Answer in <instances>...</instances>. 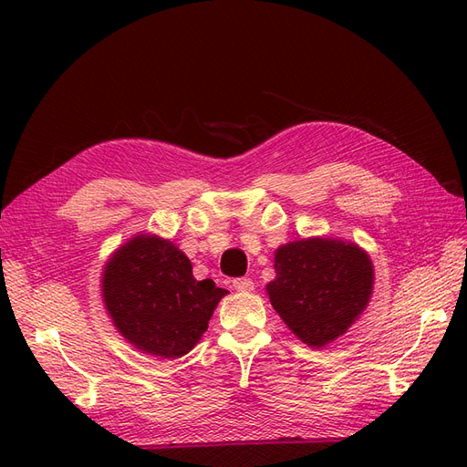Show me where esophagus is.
Instances as JSON below:
<instances>
[{"label":"esophagus","instance_id":"1","mask_svg":"<svg viewBox=\"0 0 467 467\" xmlns=\"http://www.w3.org/2000/svg\"><path fill=\"white\" fill-rule=\"evenodd\" d=\"M253 288H255V285H253V280L247 278V276L234 280V290H237V292L247 294V292H253Z\"/></svg>","mask_w":467,"mask_h":467}]
</instances>
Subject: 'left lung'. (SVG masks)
I'll use <instances>...</instances> for the list:
<instances>
[{"mask_svg":"<svg viewBox=\"0 0 467 467\" xmlns=\"http://www.w3.org/2000/svg\"><path fill=\"white\" fill-rule=\"evenodd\" d=\"M268 300L286 327L312 348L343 337L368 306L374 265L368 253L335 237H307L275 251Z\"/></svg>","mask_w":467,"mask_h":467,"instance_id":"1","label":"left lung"}]
</instances>
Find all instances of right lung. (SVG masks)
<instances>
[{
    "mask_svg": "<svg viewBox=\"0 0 467 467\" xmlns=\"http://www.w3.org/2000/svg\"><path fill=\"white\" fill-rule=\"evenodd\" d=\"M228 290L196 280L189 257L173 242L138 234L103 266L101 296L126 343L158 358H181L194 348Z\"/></svg>",
    "mask_w": 467,
    "mask_h": 467,
    "instance_id": "right-lung-1",
    "label": "right lung"
}]
</instances>
